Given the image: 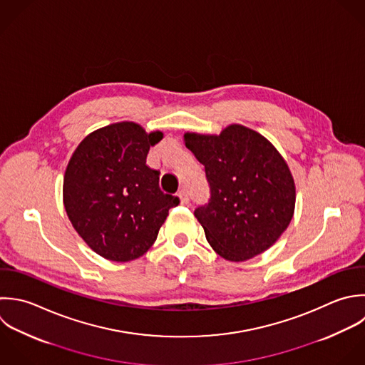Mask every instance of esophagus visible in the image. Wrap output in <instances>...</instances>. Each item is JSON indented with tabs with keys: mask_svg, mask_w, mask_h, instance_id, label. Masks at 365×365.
Here are the masks:
<instances>
[{
	"mask_svg": "<svg viewBox=\"0 0 365 365\" xmlns=\"http://www.w3.org/2000/svg\"><path fill=\"white\" fill-rule=\"evenodd\" d=\"M178 196L180 197V202H182L183 205H186V203L189 202V196H187V192H186V189H185V187L179 189V192H178Z\"/></svg>",
	"mask_w": 365,
	"mask_h": 365,
	"instance_id": "obj_1",
	"label": "esophagus"
}]
</instances>
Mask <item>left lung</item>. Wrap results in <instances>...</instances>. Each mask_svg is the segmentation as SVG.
<instances>
[{
	"label": "left lung",
	"instance_id": "1",
	"mask_svg": "<svg viewBox=\"0 0 365 365\" xmlns=\"http://www.w3.org/2000/svg\"><path fill=\"white\" fill-rule=\"evenodd\" d=\"M205 166L209 200L195 209L210 246L230 262L267 250L287 229L296 203L290 169L260 133L230 125L219 136L185 133Z\"/></svg>",
	"mask_w": 365,
	"mask_h": 365
}]
</instances>
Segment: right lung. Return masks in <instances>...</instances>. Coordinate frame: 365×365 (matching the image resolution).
<instances>
[{
    "label": "right lung",
    "instance_id": "right-lung-1",
    "mask_svg": "<svg viewBox=\"0 0 365 365\" xmlns=\"http://www.w3.org/2000/svg\"><path fill=\"white\" fill-rule=\"evenodd\" d=\"M162 138L133 122L113 123L88 135L68 163L66 215L85 243L108 260L146 253L169 209L180 202L160 190V172L146 165L150 146Z\"/></svg>",
    "mask_w": 365,
    "mask_h": 365
}]
</instances>
